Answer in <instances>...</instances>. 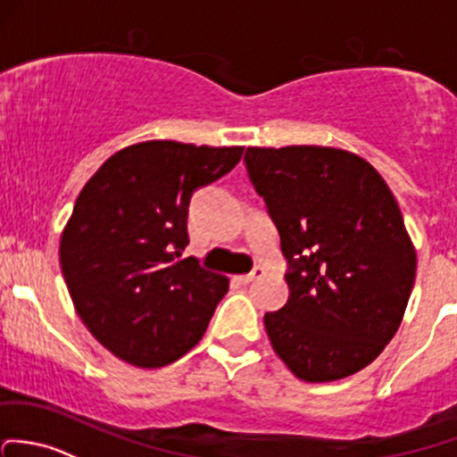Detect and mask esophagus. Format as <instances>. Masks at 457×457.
Instances as JSON below:
<instances>
[{
	"label": "esophagus",
	"mask_w": 457,
	"mask_h": 457,
	"mask_svg": "<svg viewBox=\"0 0 457 457\" xmlns=\"http://www.w3.org/2000/svg\"><path fill=\"white\" fill-rule=\"evenodd\" d=\"M262 276H265V269L256 267L252 273H243V276H237V278H234V280L241 282V285H249V282L258 280V278H262Z\"/></svg>",
	"instance_id": "1"
}]
</instances>
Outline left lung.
<instances>
[{"instance_id": "left-lung-1", "label": "left lung", "mask_w": 457, "mask_h": 457, "mask_svg": "<svg viewBox=\"0 0 457 457\" xmlns=\"http://www.w3.org/2000/svg\"><path fill=\"white\" fill-rule=\"evenodd\" d=\"M245 164L289 262V300L265 313L276 354L309 383L370 366L396 335L416 278L392 190L342 148L249 146Z\"/></svg>"}]
</instances>
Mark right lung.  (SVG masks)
Listing matches in <instances>:
<instances>
[{
    "label": "right lung",
    "instance_id": "right-lung-1",
    "mask_svg": "<svg viewBox=\"0 0 457 457\" xmlns=\"http://www.w3.org/2000/svg\"><path fill=\"white\" fill-rule=\"evenodd\" d=\"M243 146L148 140L113 153L80 190L61 234L74 309L109 353L162 368L199 344L229 280L184 256L192 192Z\"/></svg>",
    "mask_w": 457,
    "mask_h": 457
}]
</instances>
